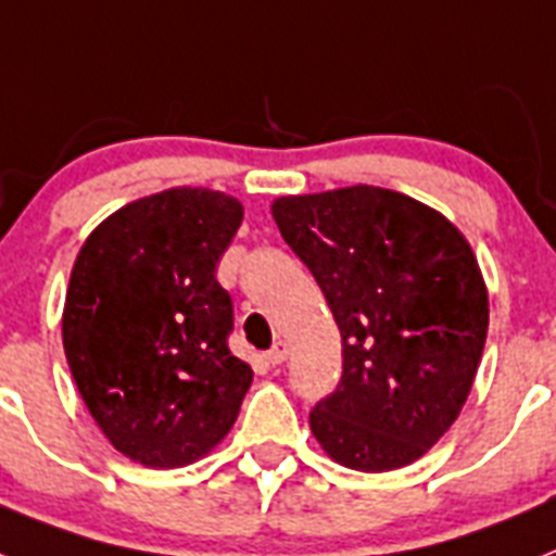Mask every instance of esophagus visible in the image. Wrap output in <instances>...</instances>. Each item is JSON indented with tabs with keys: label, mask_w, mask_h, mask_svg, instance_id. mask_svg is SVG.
<instances>
[{
	"label": "esophagus",
	"mask_w": 556,
	"mask_h": 556,
	"mask_svg": "<svg viewBox=\"0 0 556 556\" xmlns=\"http://www.w3.org/2000/svg\"><path fill=\"white\" fill-rule=\"evenodd\" d=\"M286 358H288V344L286 342H274V348L265 353V362H268V365H274V367L282 365Z\"/></svg>",
	"instance_id": "34e87169"
}]
</instances>
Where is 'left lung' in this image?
<instances>
[{"label":"left lung","mask_w":556,"mask_h":556,"mask_svg":"<svg viewBox=\"0 0 556 556\" xmlns=\"http://www.w3.org/2000/svg\"><path fill=\"white\" fill-rule=\"evenodd\" d=\"M279 235L342 333V381L311 409L336 464L390 472L458 418L489 330L486 282L458 228L379 186L274 200Z\"/></svg>","instance_id":"8db88e82"}]
</instances>
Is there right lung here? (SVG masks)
Instances as JSON below:
<instances>
[{
    "instance_id": "right-lung-1",
    "label": "right lung",
    "mask_w": 556,
    "mask_h": 556,
    "mask_svg": "<svg viewBox=\"0 0 556 556\" xmlns=\"http://www.w3.org/2000/svg\"><path fill=\"white\" fill-rule=\"evenodd\" d=\"M240 200L177 186L110 214L70 274L64 353L110 444L152 469L194 464L235 427L254 370L228 350L217 263Z\"/></svg>"
}]
</instances>
